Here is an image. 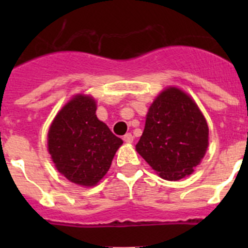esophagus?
I'll return each instance as SVG.
<instances>
[{
  "instance_id": "obj_1",
  "label": "esophagus",
  "mask_w": 248,
  "mask_h": 248,
  "mask_svg": "<svg viewBox=\"0 0 248 248\" xmlns=\"http://www.w3.org/2000/svg\"><path fill=\"white\" fill-rule=\"evenodd\" d=\"M122 139H124V141H126V142H132V141H133V136H132V134L131 133H127V134H124V138H122Z\"/></svg>"
}]
</instances>
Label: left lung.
Masks as SVG:
<instances>
[{
    "label": "left lung",
    "instance_id": "left-lung-1",
    "mask_svg": "<svg viewBox=\"0 0 248 248\" xmlns=\"http://www.w3.org/2000/svg\"><path fill=\"white\" fill-rule=\"evenodd\" d=\"M209 128L198 106L181 90L162 92L146 115L136 149L166 180L189 175L207 149Z\"/></svg>",
    "mask_w": 248,
    "mask_h": 248
}]
</instances>
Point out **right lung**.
<instances>
[{"mask_svg": "<svg viewBox=\"0 0 248 248\" xmlns=\"http://www.w3.org/2000/svg\"><path fill=\"white\" fill-rule=\"evenodd\" d=\"M121 144L97 119L96 102L82 94L61 109L47 133V147L57 170L81 186H93L107 174Z\"/></svg>", "mask_w": 248, "mask_h": 248, "instance_id": "obj_1", "label": "right lung"}]
</instances>
